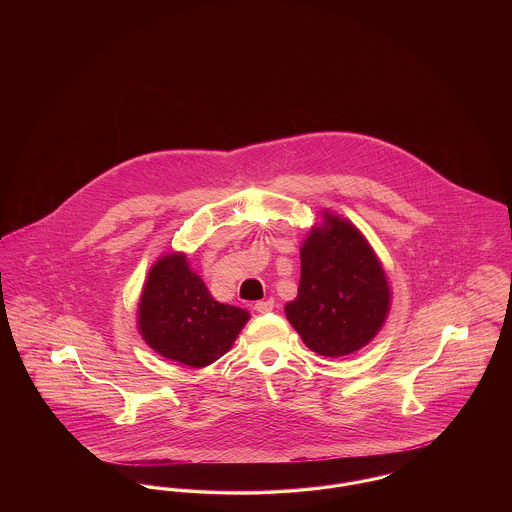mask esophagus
<instances>
[{"mask_svg": "<svg viewBox=\"0 0 512 512\" xmlns=\"http://www.w3.org/2000/svg\"><path fill=\"white\" fill-rule=\"evenodd\" d=\"M253 309H255L257 313L265 315V313H270V311L274 309V301H272V299H265V301H257Z\"/></svg>", "mask_w": 512, "mask_h": 512, "instance_id": "esophagus-1", "label": "esophagus"}]
</instances>
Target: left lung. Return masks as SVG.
<instances>
[{
	"mask_svg": "<svg viewBox=\"0 0 512 512\" xmlns=\"http://www.w3.org/2000/svg\"><path fill=\"white\" fill-rule=\"evenodd\" d=\"M297 297L284 313L303 343L338 359L363 349L390 315L386 270L365 234L330 209L320 211L301 249Z\"/></svg>",
	"mask_w": 512,
	"mask_h": 512,
	"instance_id": "left-lung-1",
	"label": "left lung"
}]
</instances>
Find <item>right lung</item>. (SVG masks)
Wrapping results in <instances>:
<instances>
[{
  "mask_svg": "<svg viewBox=\"0 0 512 512\" xmlns=\"http://www.w3.org/2000/svg\"><path fill=\"white\" fill-rule=\"evenodd\" d=\"M249 313L217 301L188 255H161L147 272L138 303V330L161 357L180 365L203 368L228 353Z\"/></svg>",
  "mask_w": 512,
  "mask_h": 512,
  "instance_id": "right-lung-1",
  "label": "right lung"
}]
</instances>
